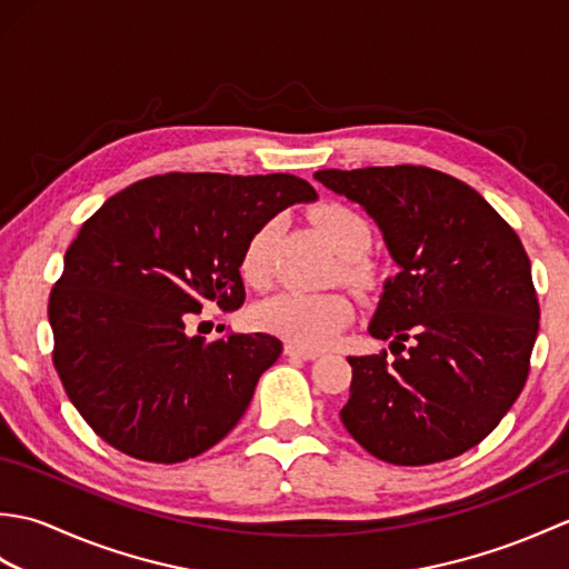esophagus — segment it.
Here are the masks:
<instances>
[{
    "mask_svg": "<svg viewBox=\"0 0 569 569\" xmlns=\"http://www.w3.org/2000/svg\"><path fill=\"white\" fill-rule=\"evenodd\" d=\"M283 352H286V357H296V359H318L320 357L318 349H306V347H298L291 342L283 347Z\"/></svg>",
    "mask_w": 569,
    "mask_h": 569,
    "instance_id": "obj_1",
    "label": "esophagus"
}]
</instances>
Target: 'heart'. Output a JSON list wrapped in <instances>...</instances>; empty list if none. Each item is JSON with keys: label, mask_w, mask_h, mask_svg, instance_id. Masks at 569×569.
I'll return each mask as SVG.
<instances>
[{"label": "heart", "mask_w": 569, "mask_h": 569, "mask_svg": "<svg viewBox=\"0 0 569 569\" xmlns=\"http://www.w3.org/2000/svg\"><path fill=\"white\" fill-rule=\"evenodd\" d=\"M310 220L328 239V244L340 253L337 276L359 293H369L379 286L381 271L373 259L367 257L371 229L365 217L342 202H320L310 210ZM273 244L276 224L266 222L257 227L247 239L239 257V273L251 288H266L273 278ZM355 316L352 300L340 291L330 293H278L253 310V318L261 330L281 340L318 349L347 328Z\"/></svg>", "instance_id": "heart-1"}]
</instances>
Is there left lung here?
Wrapping results in <instances>:
<instances>
[{"instance_id": "8db88e82", "label": "left lung", "mask_w": 569, "mask_h": 569, "mask_svg": "<svg viewBox=\"0 0 569 569\" xmlns=\"http://www.w3.org/2000/svg\"><path fill=\"white\" fill-rule=\"evenodd\" d=\"M316 178L377 220L401 266L369 325L396 359L386 349L347 359V432L401 467L471 450L530 371L540 306L521 239L475 188L426 166L328 168Z\"/></svg>"}]
</instances>
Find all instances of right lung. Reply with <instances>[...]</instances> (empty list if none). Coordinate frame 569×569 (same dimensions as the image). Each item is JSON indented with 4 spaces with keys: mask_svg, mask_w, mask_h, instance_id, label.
<instances>
[{
    "mask_svg": "<svg viewBox=\"0 0 569 569\" xmlns=\"http://www.w3.org/2000/svg\"><path fill=\"white\" fill-rule=\"evenodd\" d=\"M316 198L291 173H166L84 220L48 320L60 383L94 435L141 462L176 465L237 426L283 345L232 330L204 342L186 320L244 303L239 257L253 229Z\"/></svg>",
    "mask_w": 569,
    "mask_h": 569,
    "instance_id": "obj_1",
    "label": "right lung"
}]
</instances>
